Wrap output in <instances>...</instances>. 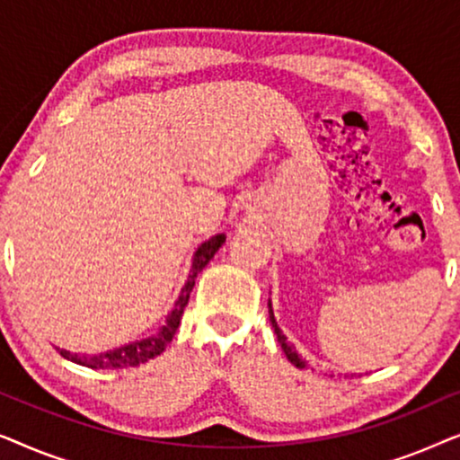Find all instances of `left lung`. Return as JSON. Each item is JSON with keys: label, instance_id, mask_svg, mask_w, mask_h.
Returning <instances> with one entry per match:
<instances>
[{"label": "left lung", "instance_id": "obj_1", "mask_svg": "<svg viewBox=\"0 0 460 460\" xmlns=\"http://www.w3.org/2000/svg\"><path fill=\"white\" fill-rule=\"evenodd\" d=\"M268 307H270V323H272V326H274V332H276V337H279V343H280L282 351H285L287 358H288V360H291V364H295V367H297V368H305L307 362L297 354V349H295V345L287 341V337L282 335V331L279 329V324H276V318H274V312H272V304H268ZM312 370H314V368H312ZM331 376H335V375H331Z\"/></svg>", "mask_w": 460, "mask_h": 460}]
</instances>
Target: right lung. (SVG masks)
<instances>
[{"label": "right lung", "mask_w": 460, "mask_h": 460, "mask_svg": "<svg viewBox=\"0 0 460 460\" xmlns=\"http://www.w3.org/2000/svg\"><path fill=\"white\" fill-rule=\"evenodd\" d=\"M224 241H226L224 234H216L197 249V253H194V257H192V268H190V274H188L186 285L181 287V293H180L178 301H175L172 314L167 316V323L163 324L161 329L155 332V335L140 339V341H134L129 345H123V348H117L112 351H104V354H98V356L71 354V351L60 349V348H56V349H58L60 356L66 358V360L84 364V367H90V368H129V367H137V364L148 362L150 358L163 354L167 348V343L173 339L175 331H178L181 314H184V307L188 305V299H190L194 279H197L200 270H203L207 263L213 260V255L217 253V249L222 247Z\"/></svg>", "instance_id": "add662e5"}]
</instances>
